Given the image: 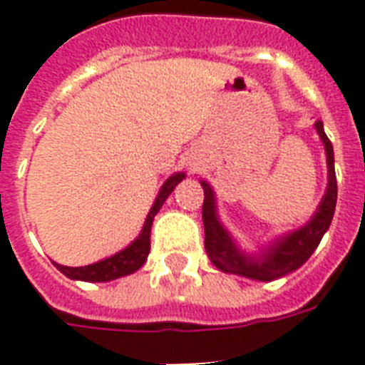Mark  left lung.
Here are the masks:
<instances>
[{"label":"left lung","mask_w":365,"mask_h":365,"mask_svg":"<svg viewBox=\"0 0 365 365\" xmlns=\"http://www.w3.org/2000/svg\"><path fill=\"white\" fill-rule=\"evenodd\" d=\"M317 130L320 134L328 155V170L329 182L326 197L318 206L317 214L305 227L299 231L284 237L278 242H274L269 248L261 259H250L237 250L235 242L229 239L227 231L220 225L216 217V206H214V193L210 185L206 182L202 183L205 189V202H202V223H205V248L212 263L223 272H233L240 277L254 278V280H274L288 272L299 269L312 252L318 248V244L322 240L324 233L328 231L329 223L334 220L335 202H337V178H335L334 166V145L329 142V138L324 132V125L317 123Z\"/></svg>","instance_id":"1"}]
</instances>
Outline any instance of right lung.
<instances>
[{"label":"right lung","mask_w":365,"mask_h":365,"mask_svg":"<svg viewBox=\"0 0 365 365\" xmlns=\"http://www.w3.org/2000/svg\"><path fill=\"white\" fill-rule=\"evenodd\" d=\"M183 180V174H176V176H170L165 182V185L160 187V193L155 200L153 208L149 210L148 220L143 223V229L140 237H138L134 242L125 248L119 254L111 255L108 259L98 261V263H93V265L87 267H64L56 265L60 272H64L68 278H73V280H85V282H106V280H113V278L125 277V274H130V272L138 271L140 267L145 263L149 254V235H151V223H153L155 214L160 210V206L165 205V200L168 199V195L172 193V189L176 187L178 183Z\"/></svg>","instance_id":"1"}]
</instances>
